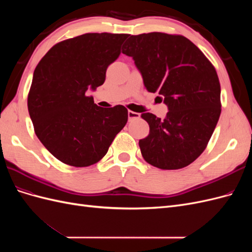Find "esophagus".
Returning a JSON list of instances; mask_svg holds the SVG:
<instances>
[{
	"label": "esophagus",
	"instance_id": "obj_1",
	"mask_svg": "<svg viewBox=\"0 0 252 252\" xmlns=\"http://www.w3.org/2000/svg\"><path fill=\"white\" fill-rule=\"evenodd\" d=\"M140 118V113L138 112H134V111H128V120L129 121H132V120H136Z\"/></svg>",
	"mask_w": 252,
	"mask_h": 252
}]
</instances>
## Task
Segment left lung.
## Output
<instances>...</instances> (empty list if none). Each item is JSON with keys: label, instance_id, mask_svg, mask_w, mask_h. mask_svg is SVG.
Here are the masks:
<instances>
[{"label": "left lung", "instance_id": "obj_1", "mask_svg": "<svg viewBox=\"0 0 252 252\" xmlns=\"http://www.w3.org/2000/svg\"><path fill=\"white\" fill-rule=\"evenodd\" d=\"M127 41L122 52L134 61L145 88L161 94L168 108L164 120L142 114L150 129L139 142L142 156L161 169L186 167L205 150L220 114L215 67L185 36L150 32Z\"/></svg>", "mask_w": 252, "mask_h": 252}]
</instances>
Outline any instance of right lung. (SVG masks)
I'll list each match as a JSON object with an SVG mask.
<instances>
[{
  "mask_svg": "<svg viewBox=\"0 0 252 252\" xmlns=\"http://www.w3.org/2000/svg\"><path fill=\"white\" fill-rule=\"evenodd\" d=\"M128 34L85 33L55 45L35 67L28 94L34 131L50 154L74 167L90 166L107 154L124 128L122 105L97 106L87 91L106 79Z\"/></svg>",
  "mask_w": 252,
  "mask_h": 252,
  "instance_id": "obj_1",
  "label": "right lung"
}]
</instances>
